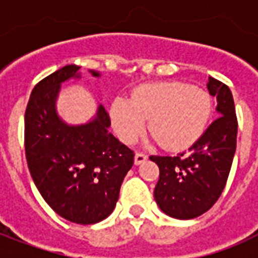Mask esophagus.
<instances>
[{"instance_id": "1", "label": "esophagus", "mask_w": 258, "mask_h": 258, "mask_svg": "<svg viewBox=\"0 0 258 258\" xmlns=\"http://www.w3.org/2000/svg\"><path fill=\"white\" fill-rule=\"evenodd\" d=\"M148 159L145 153H142V152H137L135 153V164H141V163H144Z\"/></svg>"}]
</instances>
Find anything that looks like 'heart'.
Masks as SVG:
<instances>
[{
    "instance_id": "b5f03b06",
    "label": "heart",
    "mask_w": 258,
    "mask_h": 258,
    "mask_svg": "<svg viewBox=\"0 0 258 258\" xmlns=\"http://www.w3.org/2000/svg\"><path fill=\"white\" fill-rule=\"evenodd\" d=\"M211 114L210 95L195 85L164 81L141 85L128 101L114 99L110 116L116 134L133 144L145 128L168 151H184L205 133Z\"/></svg>"
}]
</instances>
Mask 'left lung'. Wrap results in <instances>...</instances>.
Instances as JSON below:
<instances>
[{"label":"left lung","mask_w":258,"mask_h":258,"mask_svg":"<svg viewBox=\"0 0 258 258\" xmlns=\"http://www.w3.org/2000/svg\"><path fill=\"white\" fill-rule=\"evenodd\" d=\"M217 96L218 117L203 135L178 156H151L159 166L155 200L167 216L190 220L210 210L227 185L236 151L238 120L232 92L221 81L209 79Z\"/></svg>","instance_id":"8db88e82"}]
</instances>
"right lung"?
Returning a JSON list of instances; mask_svg holds the SVG:
<instances>
[{"label": "right lung", "instance_id": "add662e5", "mask_svg": "<svg viewBox=\"0 0 258 258\" xmlns=\"http://www.w3.org/2000/svg\"><path fill=\"white\" fill-rule=\"evenodd\" d=\"M79 70L63 66L33 88L25 113V149L33 181L49 207L68 221L88 225L114 210L134 151L107 131L110 117L102 105L84 125H68L58 117L60 84L79 77Z\"/></svg>", "mask_w": 258, "mask_h": 258}]
</instances>
